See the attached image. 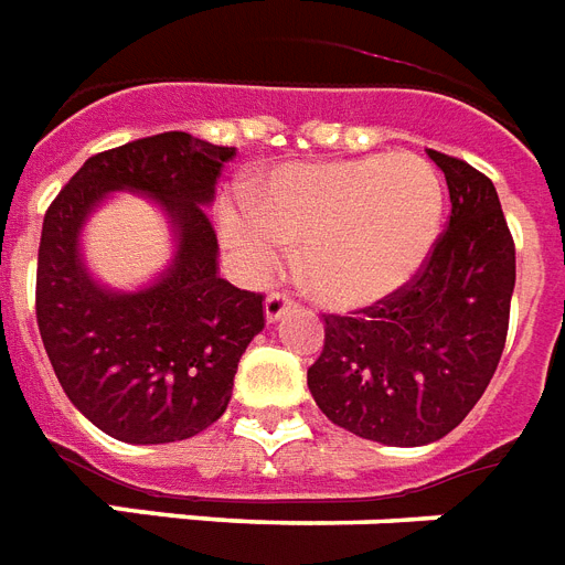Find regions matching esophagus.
<instances>
[{"label": "esophagus", "instance_id": "1", "mask_svg": "<svg viewBox=\"0 0 565 565\" xmlns=\"http://www.w3.org/2000/svg\"><path fill=\"white\" fill-rule=\"evenodd\" d=\"M291 306H295V300H291V297H288L286 291H270L268 300H265V318H268L270 323H274V320L282 318V315H286V311L291 309Z\"/></svg>", "mask_w": 565, "mask_h": 565}]
</instances>
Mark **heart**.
Masks as SVG:
<instances>
[{
    "mask_svg": "<svg viewBox=\"0 0 565 565\" xmlns=\"http://www.w3.org/2000/svg\"><path fill=\"white\" fill-rule=\"evenodd\" d=\"M224 206L221 233L247 270L268 274L286 245L300 246V277L338 309L385 300L408 282L435 247L444 183L417 154L288 162Z\"/></svg>",
    "mask_w": 565,
    "mask_h": 565,
    "instance_id": "b5f03b06",
    "label": "heart"
}]
</instances>
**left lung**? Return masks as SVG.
I'll return each mask as SVG.
<instances>
[{
    "label": "left lung",
    "mask_w": 565,
    "mask_h": 565,
    "mask_svg": "<svg viewBox=\"0 0 565 565\" xmlns=\"http://www.w3.org/2000/svg\"><path fill=\"white\" fill-rule=\"evenodd\" d=\"M452 212L419 270L385 300L323 315V353L309 391L335 426L387 446L449 435L502 359L516 247L493 180L458 157L428 151Z\"/></svg>",
    "instance_id": "left-lung-1"
}]
</instances>
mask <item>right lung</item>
I'll return each instance as SVG.
<instances>
[{
	"label": "right lung",
	"instance_id": "obj_1",
	"mask_svg": "<svg viewBox=\"0 0 565 565\" xmlns=\"http://www.w3.org/2000/svg\"><path fill=\"white\" fill-rule=\"evenodd\" d=\"M236 148L166 130L93 154L43 218L38 327L54 376L84 417L125 444H174L227 411L233 376L265 327L262 295L218 277V238L204 206ZM157 196L179 233L167 277L137 296L86 277L77 233L107 191Z\"/></svg>",
	"mask_w": 565,
	"mask_h": 565
}]
</instances>
